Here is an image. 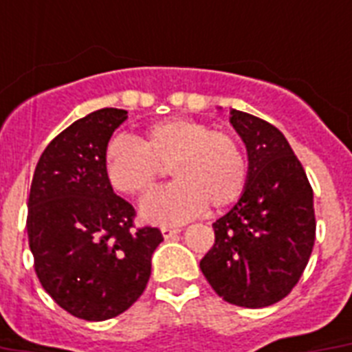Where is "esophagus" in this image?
<instances>
[{
    "instance_id": "obj_1",
    "label": "esophagus",
    "mask_w": 352,
    "mask_h": 352,
    "mask_svg": "<svg viewBox=\"0 0 352 352\" xmlns=\"http://www.w3.org/2000/svg\"><path fill=\"white\" fill-rule=\"evenodd\" d=\"M160 232H162V235H164V239H171V237H175L181 230H179V228H170V226H162Z\"/></svg>"
}]
</instances>
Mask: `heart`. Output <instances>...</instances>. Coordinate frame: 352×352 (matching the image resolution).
Returning a JSON list of instances; mask_svg holds the SVG:
<instances>
[{
    "instance_id": "1",
    "label": "heart",
    "mask_w": 352,
    "mask_h": 352,
    "mask_svg": "<svg viewBox=\"0 0 352 352\" xmlns=\"http://www.w3.org/2000/svg\"><path fill=\"white\" fill-rule=\"evenodd\" d=\"M107 181L117 192L146 197L170 166L173 182L142 204V217L175 225L201 214L206 204L221 210L235 203L246 186L245 151L230 133L212 131L193 118L155 122L133 140L115 137L104 153Z\"/></svg>"
}]
</instances>
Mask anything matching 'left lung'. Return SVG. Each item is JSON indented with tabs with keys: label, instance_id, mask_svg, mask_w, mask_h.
Wrapping results in <instances>:
<instances>
[{
	"label": "left lung",
	"instance_id": "left-lung-1",
	"mask_svg": "<svg viewBox=\"0 0 352 352\" xmlns=\"http://www.w3.org/2000/svg\"><path fill=\"white\" fill-rule=\"evenodd\" d=\"M230 124L245 142L248 179L234 208L214 223L215 243L201 270L225 301L261 309L283 300L309 263L312 188L278 127L237 109Z\"/></svg>",
	"mask_w": 352,
	"mask_h": 352
}]
</instances>
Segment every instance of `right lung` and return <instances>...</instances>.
<instances>
[{
    "instance_id": "add662e5",
    "label": "right lung",
    "mask_w": 352,
    "mask_h": 352,
    "mask_svg": "<svg viewBox=\"0 0 352 352\" xmlns=\"http://www.w3.org/2000/svg\"><path fill=\"white\" fill-rule=\"evenodd\" d=\"M127 111L104 107L52 138L36 164L27 234L34 270L63 311L104 322L148 285L159 228H135V208L113 192L104 153Z\"/></svg>"
}]
</instances>
